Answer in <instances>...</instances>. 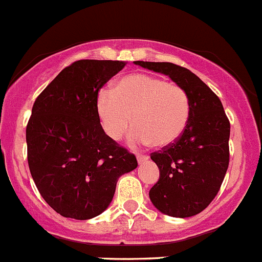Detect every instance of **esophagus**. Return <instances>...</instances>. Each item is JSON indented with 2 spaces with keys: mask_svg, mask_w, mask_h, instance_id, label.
<instances>
[{
  "mask_svg": "<svg viewBox=\"0 0 262 262\" xmlns=\"http://www.w3.org/2000/svg\"><path fill=\"white\" fill-rule=\"evenodd\" d=\"M137 160H138L139 165H142V163H144V162H146V161H148V156H146V155H138V156H137Z\"/></svg>",
  "mask_w": 262,
  "mask_h": 262,
  "instance_id": "esophagus-1",
  "label": "esophagus"
}]
</instances>
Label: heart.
<instances>
[{
    "mask_svg": "<svg viewBox=\"0 0 262 262\" xmlns=\"http://www.w3.org/2000/svg\"><path fill=\"white\" fill-rule=\"evenodd\" d=\"M96 112L105 133L120 141L132 128L134 146L157 148L175 143L190 118V100L181 86L156 76L133 73L116 82L114 91L101 89L96 96ZM134 120H131V118Z\"/></svg>",
    "mask_w": 262,
    "mask_h": 262,
    "instance_id": "1",
    "label": "heart"
}]
</instances>
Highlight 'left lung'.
Here are the masks:
<instances>
[{
	"label": "left lung",
	"mask_w": 262,
	"mask_h": 262,
	"mask_svg": "<svg viewBox=\"0 0 262 262\" xmlns=\"http://www.w3.org/2000/svg\"><path fill=\"white\" fill-rule=\"evenodd\" d=\"M146 70L168 76L186 91L190 118L175 143L150 155L160 179L149 190L152 204L166 215H196L218 194L229 163L231 125L223 105L196 75L168 62L137 60Z\"/></svg>",
	"instance_id": "1"
}]
</instances>
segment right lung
<instances>
[{"instance_id":"right-lung-1","label":"right lung","mask_w":262,"mask_h":262,"mask_svg":"<svg viewBox=\"0 0 262 262\" xmlns=\"http://www.w3.org/2000/svg\"><path fill=\"white\" fill-rule=\"evenodd\" d=\"M125 64L77 60L34 102L26 126L29 168L43 199L66 218L101 214L118 179L138 166L136 156L105 134L96 112L99 90Z\"/></svg>"}]
</instances>
